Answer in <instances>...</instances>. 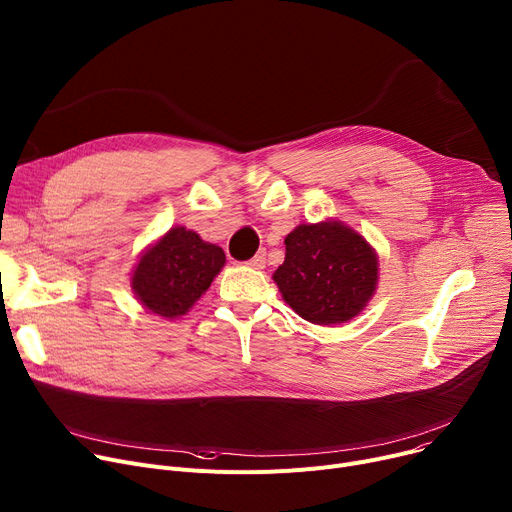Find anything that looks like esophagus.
<instances>
[{
	"instance_id": "34e87169",
	"label": "esophagus",
	"mask_w": 512,
	"mask_h": 512,
	"mask_svg": "<svg viewBox=\"0 0 512 512\" xmlns=\"http://www.w3.org/2000/svg\"><path fill=\"white\" fill-rule=\"evenodd\" d=\"M250 268H254V270H262V268H266V252L262 250V252H258L252 260H248L246 262Z\"/></svg>"
}]
</instances>
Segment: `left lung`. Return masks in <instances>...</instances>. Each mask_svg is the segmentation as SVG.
I'll use <instances>...</instances> for the list:
<instances>
[{"instance_id":"8db88e82","label":"left lung","mask_w":512,"mask_h":512,"mask_svg":"<svg viewBox=\"0 0 512 512\" xmlns=\"http://www.w3.org/2000/svg\"><path fill=\"white\" fill-rule=\"evenodd\" d=\"M285 250L272 279L289 307L311 324L352 320L377 289L375 250L342 221L297 225L285 238Z\"/></svg>"}]
</instances>
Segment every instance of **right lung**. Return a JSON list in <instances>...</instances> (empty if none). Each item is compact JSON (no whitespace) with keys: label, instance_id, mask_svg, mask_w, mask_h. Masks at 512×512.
Here are the masks:
<instances>
[{"label":"right lung","instance_id":"1","mask_svg":"<svg viewBox=\"0 0 512 512\" xmlns=\"http://www.w3.org/2000/svg\"><path fill=\"white\" fill-rule=\"evenodd\" d=\"M223 264L225 254L219 246L176 225L141 254L131 287L145 309L176 320L201 299Z\"/></svg>","mask_w":512,"mask_h":512}]
</instances>
